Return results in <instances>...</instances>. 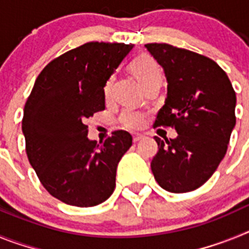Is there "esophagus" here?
Segmentation results:
<instances>
[{"instance_id":"obj_1","label":"esophagus","mask_w":249,"mask_h":249,"mask_svg":"<svg viewBox=\"0 0 249 249\" xmlns=\"http://www.w3.org/2000/svg\"><path fill=\"white\" fill-rule=\"evenodd\" d=\"M144 136L143 135H140V133H135L133 135V142H140L141 140H143Z\"/></svg>"}]
</instances>
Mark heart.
I'll return each mask as SVG.
<instances>
[{
  "mask_svg": "<svg viewBox=\"0 0 249 249\" xmlns=\"http://www.w3.org/2000/svg\"><path fill=\"white\" fill-rule=\"evenodd\" d=\"M131 71L133 72L136 78L140 81L141 85L143 86V87L148 85V83H151L152 81H155L156 78H160V67L155 62V59L151 58L147 54H142V56L137 57V58L132 61ZM112 82H113V76L109 77L108 81L105 85L103 92H105L106 97H108L109 93H111ZM120 121L123 126L127 127V128L138 129L144 124L146 117H144L143 112L128 107V108H124L122 111L120 116Z\"/></svg>",
  "mask_w": 249,
  "mask_h": 249,
  "instance_id": "b5f03b06",
  "label": "heart"
}]
</instances>
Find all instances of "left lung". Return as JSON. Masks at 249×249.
<instances>
[{"label":"left lung","mask_w":249,"mask_h":249,"mask_svg":"<svg viewBox=\"0 0 249 249\" xmlns=\"http://www.w3.org/2000/svg\"><path fill=\"white\" fill-rule=\"evenodd\" d=\"M162 66L167 98L155 126L172 127L175 140L162 141L151 162L163 190L184 193L201 187L223 160L236 126V92L213 59L167 43L144 45Z\"/></svg>","instance_id":"obj_1"}]
</instances>
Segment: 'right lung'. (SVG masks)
<instances>
[{
	"instance_id": "1",
	"label": "right lung",
	"mask_w": 249,
	"mask_h": 249,
	"mask_svg": "<svg viewBox=\"0 0 249 249\" xmlns=\"http://www.w3.org/2000/svg\"><path fill=\"white\" fill-rule=\"evenodd\" d=\"M133 45L89 42L48 63L25 105L22 132L31 166L50 195L76 207L102 203L132 136L116 131L103 144L87 137V118L105 109L106 82Z\"/></svg>"
}]
</instances>
